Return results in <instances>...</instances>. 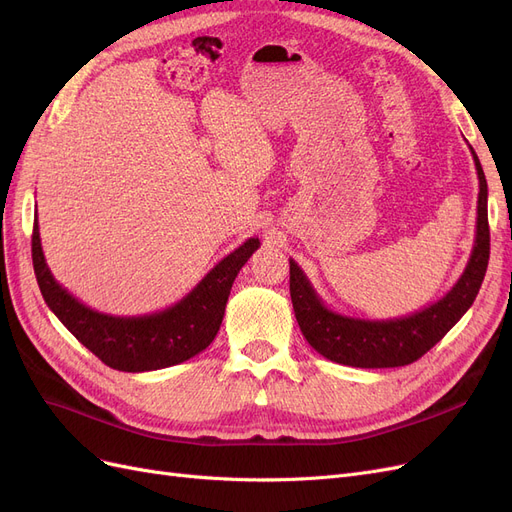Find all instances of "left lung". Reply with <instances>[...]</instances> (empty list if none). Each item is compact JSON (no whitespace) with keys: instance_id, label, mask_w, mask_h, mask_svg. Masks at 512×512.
Here are the masks:
<instances>
[{"instance_id":"left-lung-1","label":"left lung","mask_w":512,"mask_h":512,"mask_svg":"<svg viewBox=\"0 0 512 512\" xmlns=\"http://www.w3.org/2000/svg\"><path fill=\"white\" fill-rule=\"evenodd\" d=\"M477 177V230L464 272L450 291L429 307L391 320H362L343 316L324 305L316 288L299 265L291 261V299L295 318L307 343L326 360L355 368H395L422 358L466 314L479 293L490 261V226H487V182L471 148Z\"/></svg>"}]
</instances>
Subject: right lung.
I'll use <instances>...</instances> for the list:
<instances>
[{"instance_id":"1","label":"right lung","mask_w":512,"mask_h":512,"mask_svg":"<svg viewBox=\"0 0 512 512\" xmlns=\"http://www.w3.org/2000/svg\"><path fill=\"white\" fill-rule=\"evenodd\" d=\"M249 238L221 259L175 305L146 316H110L83 305L52 276L43 257L37 217L33 224V268L43 301L71 335L106 366L121 372H148L182 364L207 349L226 314L232 284L242 265L259 249Z\"/></svg>"}]
</instances>
